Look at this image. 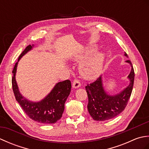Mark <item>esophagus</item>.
I'll return each mask as SVG.
<instances>
[{
    "label": "esophagus",
    "instance_id": "esophagus-1",
    "mask_svg": "<svg viewBox=\"0 0 149 149\" xmlns=\"http://www.w3.org/2000/svg\"><path fill=\"white\" fill-rule=\"evenodd\" d=\"M72 86L75 88H77L78 87H79L81 86V82L80 81L77 79H75L74 82H73V84Z\"/></svg>",
    "mask_w": 149,
    "mask_h": 149
}]
</instances>
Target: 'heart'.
Segmentation results:
<instances>
[{
    "mask_svg": "<svg viewBox=\"0 0 149 149\" xmlns=\"http://www.w3.org/2000/svg\"><path fill=\"white\" fill-rule=\"evenodd\" d=\"M104 61V55L99 53L83 62L79 70L82 75L86 79H93L100 74Z\"/></svg>",
    "mask_w": 149,
    "mask_h": 149,
    "instance_id": "obj_1",
    "label": "heart"
}]
</instances>
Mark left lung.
Wrapping results in <instances>:
<instances>
[{"label":"left lung","mask_w":149,"mask_h":149,"mask_svg":"<svg viewBox=\"0 0 149 149\" xmlns=\"http://www.w3.org/2000/svg\"><path fill=\"white\" fill-rule=\"evenodd\" d=\"M127 56V54H125ZM126 62L130 63L132 69L129 75L130 84L121 93L116 95H109L104 90L101 76L85 86L88 97V109L94 120L106 121L118 115L125 109L130 99L134 80V71L130 60Z\"/></svg>","instance_id":"obj_1"}]
</instances>
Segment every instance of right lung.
<instances>
[{
  "instance_id": "add662e5",
  "label": "right lung",
  "mask_w": 149,
  "mask_h": 149,
  "mask_svg": "<svg viewBox=\"0 0 149 149\" xmlns=\"http://www.w3.org/2000/svg\"><path fill=\"white\" fill-rule=\"evenodd\" d=\"M31 49L32 46L31 45L27 46L19 56L18 60ZM17 63L18 62L15 63L13 70V75L11 79L13 91L16 100L26 115L34 121L45 124L56 123L61 118L64 111L65 101L71 91V81L65 80L59 82L43 100L39 102H31L22 97L18 91L15 80Z\"/></svg>"
}]
</instances>
